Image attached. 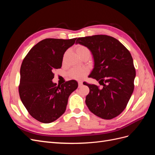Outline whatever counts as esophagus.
Returning a JSON list of instances; mask_svg holds the SVG:
<instances>
[{
  "label": "esophagus",
  "instance_id": "obj_1",
  "mask_svg": "<svg viewBox=\"0 0 155 155\" xmlns=\"http://www.w3.org/2000/svg\"><path fill=\"white\" fill-rule=\"evenodd\" d=\"M83 85V83L81 81H78V87H80Z\"/></svg>",
  "mask_w": 155,
  "mask_h": 155
}]
</instances>
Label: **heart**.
<instances>
[{"label":"heart","mask_w":155,"mask_h":155,"mask_svg":"<svg viewBox=\"0 0 155 155\" xmlns=\"http://www.w3.org/2000/svg\"><path fill=\"white\" fill-rule=\"evenodd\" d=\"M76 52L80 57L81 55L85 54H91L89 49L83 45H78L76 48ZM88 73V68L85 67H78L74 68L70 70L68 72L69 76L76 80H82Z\"/></svg>","instance_id":"b5f03b06"}]
</instances>
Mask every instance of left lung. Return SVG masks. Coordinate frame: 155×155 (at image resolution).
Wrapping results in <instances>:
<instances>
[{
  "label": "left lung",
  "instance_id": "obj_1",
  "mask_svg": "<svg viewBox=\"0 0 155 155\" xmlns=\"http://www.w3.org/2000/svg\"><path fill=\"white\" fill-rule=\"evenodd\" d=\"M76 43L91 51L94 65L88 77L103 85L100 89L83 83L90 89L86 105L101 118H115L125 109L134 91L136 70L130 53L118 40L106 35L79 37Z\"/></svg>",
  "mask_w": 155,
  "mask_h": 155
}]
</instances>
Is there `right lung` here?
Segmentation results:
<instances>
[{"label":"right lung","mask_w":155,"mask_h":155,"mask_svg":"<svg viewBox=\"0 0 155 155\" xmlns=\"http://www.w3.org/2000/svg\"><path fill=\"white\" fill-rule=\"evenodd\" d=\"M76 40H42L22 63L19 96L29 114L40 122L49 124L58 119L66 110L69 96L78 87L75 80L58 86L51 81L54 70L62 66L64 52Z\"/></svg>","instance_id":"right-lung-1"}]
</instances>
